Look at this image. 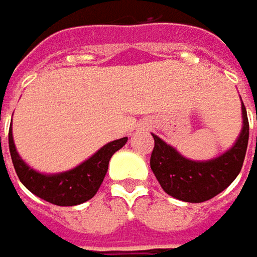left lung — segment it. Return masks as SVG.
<instances>
[{"mask_svg":"<svg viewBox=\"0 0 257 257\" xmlns=\"http://www.w3.org/2000/svg\"><path fill=\"white\" fill-rule=\"evenodd\" d=\"M243 128L230 150L209 162L184 159L172 146L153 134L150 167L167 194L183 202L202 203L223 192L242 170L249 142V120L242 104ZM257 120V115H256Z\"/></svg>","mask_w":257,"mask_h":257,"instance_id":"left-lung-1","label":"left lung"}]
</instances>
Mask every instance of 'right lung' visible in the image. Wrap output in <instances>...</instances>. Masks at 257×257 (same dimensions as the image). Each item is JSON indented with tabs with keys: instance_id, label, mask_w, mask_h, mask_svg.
Returning a JSON list of instances; mask_svg holds the SVG:
<instances>
[{
	"instance_id": "right-lung-1",
	"label": "right lung",
	"mask_w": 257,
	"mask_h": 257,
	"mask_svg": "<svg viewBox=\"0 0 257 257\" xmlns=\"http://www.w3.org/2000/svg\"><path fill=\"white\" fill-rule=\"evenodd\" d=\"M127 143V137L114 140L101 147L93 157L70 172L60 174H41L30 169L15 150L10 128L8 144L15 173L25 187L45 202L57 206H75L90 200L100 189L108 169V162L117 150Z\"/></svg>"
}]
</instances>
